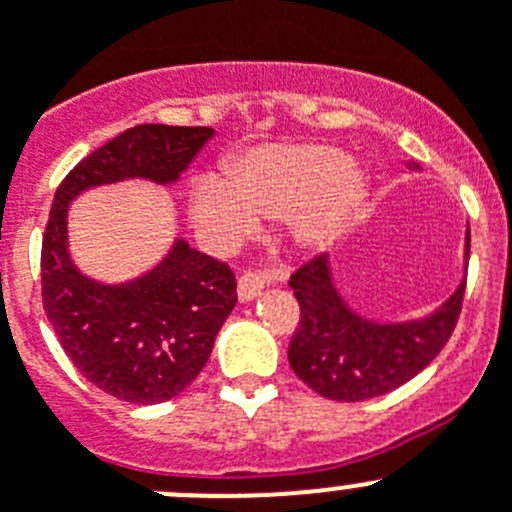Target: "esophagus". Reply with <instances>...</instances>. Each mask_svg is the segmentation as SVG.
I'll return each instance as SVG.
<instances>
[{
	"label": "esophagus",
	"mask_w": 512,
	"mask_h": 512,
	"mask_svg": "<svg viewBox=\"0 0 512 512\" xmlns=\"http://www.w3.org/2000/svg\"><path fill=\"white\" fill-rule=\"evenodd\" d=\"M262 288H265V278L260 272H242L240 280H237V295H240L242 303L257 298Z\"/></svg>",
	"instance_id": "obj_1"
}]
</instances>
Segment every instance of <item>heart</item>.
Wrapping results in <instances>:
<instances>
[{
  "label": "heart",
  "instance_id": "b5f03b06",
  "mask_svg": "<svg viewBox=\"0 0 512 512\" xmlns=\"http://www.w3.org/2000/svg\"><path fill=\"white\" fill-rule=\"evenodd\" d=\"M364 179L341 148L328 143H265L204 176L194 189V217L222 245H234L262 219H283L303 250L328 247L348 227Z\"/></svg>",
  "mask_w": 512,
  "mask_h": 512
}]
</instances>
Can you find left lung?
<instances>
[{
    "instance_id": "8db88e82",
    "label": "left lung",
    "mask_w": 512,
    "mask_h": 512,
    "mask_svg": "<svg viewBox=\"0 0 512 512\" xmlns=\"http://www.w3.org/2000/svg\"><path fill=\"white\" fill-rule=\"evenodd\" d=\"M409 169H419L409 161ZM470 257V229L465 260ZM465 283L442 308L422 321L374 323L353 313L333 288L328 255H318L290 275L300 323L288 346L295 376L333 401H366L389 394L427 369L457 326Z\"/></svg>"
}]
</instances>
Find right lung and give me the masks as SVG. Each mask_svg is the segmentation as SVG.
<instances>
[{"label": "right lung", "instance_id": "right-lung-1", "mask_svg": "<svg viewBox=\"0 0 512 512\" xmlns=\"http://www.w3.org/2000/svg\"><path fill=\"white\" fill-rule=\"evenodd\" d=\"M212 136L207 126H133L85 156L52 199L40 257L47 321L75 369L121 401L159 404L197 379L237 303V280L227 262L176 240L143 278L95 283L68 255V204L123 179L171 184Z\"/></svg>", "mask_w": 512, "mask_h": 512}]
</instances>
